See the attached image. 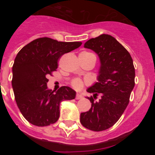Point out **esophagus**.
Listing matches in <instances>:
<instances>
[{
    "label": "esophagus",
    "instance_id": "34e87169",
    "mask_svg": "<svg viewBox=\"0 0 155 155\" xmlns=\"http://www.w3.org/2000/svg\"><path fill=\"white\" fill-rule=\"evenodd\" d=\"M82 98H83V96H82L81 94H77L76 97H75V98H76V99H81Z\"/></svg>",
    "mask_w": 155,
    "mask_h": 155
}]
</instances>
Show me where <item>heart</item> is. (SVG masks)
<instances>
[{"label": "heart", "mask_w": 155, "mask_h": 155, "mask_svg": "<svg viewBox=\"0 0 155 155\" xmlns=\"http://www.w3.org/2000/svg\"><path fill=\"white\" fill-rule=\"evenodd\" d=\"M84 53H87V54H92L91 53H87V52H84ZM94 55V54H93ZM88 81L85 80L83 81L82 79L79 78H75L72 79L71 81V85L72 86L73 88H74L77 91H80L81 90L83 87H84V84H87L88 83Z\"/></svg>", "instance_id": "obj_1"}]
</instances>
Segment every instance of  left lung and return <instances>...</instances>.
<instances>
[{"instance_id": "obj_1", "label": "left lung", "mask_w": 155, "mask_h": 155, "mask_svg": "<svg viewBox=\"0 0 155 155\" xmlns=\"http://www.w3.org/2000/svg\"><path fill=\"white\" fill-rule=\"evenodd\" d=\"M84 47L98 54L101 67L98 81L87 90L94 95L87 98L91 107L81 113V124L90 130H105L118 121L128 105L135 85V68L130 53L112 35L92 38ZM98 94L101 98L96 102Z\"/></svg>"}]
</instances>
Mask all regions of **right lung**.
Listing matches in <instances>:
<instances>
[{
  "label": "right lung",
  "mask_w": 155,
  "mask_h": 155,
  "mask_svg": "<svg viewBox=\"0 0 155 155\" xmlns=\"http://www.w3.org/2000/svg\"><path fill=\"white\" fill-rule=\"evenodd\" d=\"M81 44L42 37L18 52L12 67V87L18 107L30 124L37 127L55 124L60 117L61 102L75 98L76 92L68 86L60 87L56 93L48 89L47 78L57 69L64 54Z\"/></svg>",
  "instance_id": "right-lung-1"
}]
</instances>
